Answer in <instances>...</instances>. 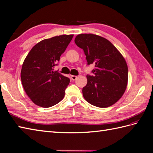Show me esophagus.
Here are the masks:
<instances>
[{
	"label": "esophagus",
	"instance_id": "obj_1",
	"mask_svg": "<svg viewBox=\"0 0 153 153\" xmlns=\"http://www.w3.org/2000/svg\"><path fill=\"white\" fill-rule=\"evenodd\" d=\"M77 77V76H71V79H72L73 81L76 80Z\"/></svg>",
	"mask_w": 153,
	"mask_h": 153
}]
</instances>
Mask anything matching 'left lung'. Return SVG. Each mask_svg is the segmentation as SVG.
<instances>
[{
  "instance_id": "obj_1",
  "label": "left lung",
  "mask_w": 153,
  "mask_h": 153,
  "mask_svg": "<svg viewBox=\"0 0 153 153\" xmlns=\"http://www.w3.org/2000/svg\"><path fill=\"white\" fill-rule=\"evenodd\" d=\"M75 43L82 48L87 64H95L93 76L87 75L84 99L91 105L106 108L115 104L126 89L128 69L118 49L106 39L94 34H79Z\"/></svg>"
}]
</instances>
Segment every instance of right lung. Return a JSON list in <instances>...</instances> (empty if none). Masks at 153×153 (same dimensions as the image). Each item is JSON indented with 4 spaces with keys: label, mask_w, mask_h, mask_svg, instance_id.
Returning <instances> with one entry per match:
<instances>
[{
    "label": "right lung",
    "mask_w": 153,
    "mask_h": 153,
    "mask_svg": "<svg viewBox=\"0 0 153 153\" xmlns=\"http://www.w3.org/2000/svg\"><path fill=\"white\" fill-rule=\"evenodd\" d=\"M74 35H62L40 41L25 58L21 71L23 87L37 106L48 108L60 102L70 79L54 68Z\"/></svg>",
    "instance_id": "obj_1"
}]
</instances>
